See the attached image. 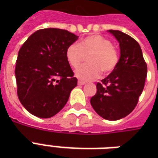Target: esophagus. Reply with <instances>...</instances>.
<instances>
[{"label": "esophagus", "instance_id": "1", "mask_svg": "<svg viewBox=\"0 0 158 158\" xmlns=\"http://www.w3.org/2000/svg\"><path fill=\"white\" fill-rule=\"evenodd\" d=\"M86 84V82L82 81V80H79V81H78V84H79V85H84V84Z\"/></svg>", "mask_w": 158, "mask_h": 158}]
</instances>
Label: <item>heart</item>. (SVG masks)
Listing matches in <instances>:
<instances>
[{"label":"heart","instance_id":"b5f03b06","mask_svg":"<svg viewBox=\"0 0 158 158\" xmlns=\"http://www.w3.org/2000/svg\"><path fill=\"white\" fill-rule=\"evenodd\" d=\"M88 57L89 64L79 67L75 74L82 80H92L99 77L101 70L105 74L111 73L119 63L116 48L108 38L99 34H93L83 38L79 45L73 43L65 52L67 61L73 68H77Z\"/></svg>","mask_w":158,"mask_h":158}]
</instances>
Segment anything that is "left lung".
<instances>
[{
	"instance_id": "8db88e82",
	"label": "left lung",
	"mask_w": 158,
	"mask_h": 158,
	"mask_svg": "<svg viewBox=\"0 0 158 158\" xmlns=\"http://www.w3.org/2000/svg\"><path fill=\"white\" fill-rule=\"evenodd\" d=\"M120 43L117 66L97 84V94L90 103L100 116L108 120H120L135 109L144 88L147 64L139 44L119 30H109Z\"/></svg>"
}]
</instances>
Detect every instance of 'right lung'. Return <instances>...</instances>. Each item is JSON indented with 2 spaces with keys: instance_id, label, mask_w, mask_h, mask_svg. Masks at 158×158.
<instances>
[{
  "instance_id": "add662e5",
  "label": "right lung",
  "mask_w": 158,
  "mask_h": 158,
  "mask_svg": "<svg viewBox=\"0 0 158 158\" xmlns=\"http://www.w3.org/2000/svg\"><path fill=\"white\" fill-rule=\"evenodd\" d=\"M78 36L60 28L33 33L19 51L16 60L17 94L28 112L50 118L64 107L77 79L67 61V48Z\"/></svg>"
}]
</instances>
